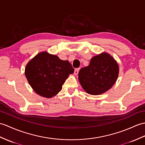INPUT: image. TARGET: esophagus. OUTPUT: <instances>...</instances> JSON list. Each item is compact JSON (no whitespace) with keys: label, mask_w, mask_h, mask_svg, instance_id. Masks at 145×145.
I'll use <instances>...</instances> for the list:
<instances>
[{"label":"esophagus","mask_w":145,"mask_h":145,"mask_svg":"<svg viewBox=\"0 0 145 145\" xmlns=\"http://www.w3.org/2000/svg\"><path fill=\"white\" fill-rule=\"evenodd\" d=\"M79 70H80V69L78 68V69H76L75 70V72H74V74H75V75H78V73L79 72Z\"/></svg>","instance_id":"34e87169"}]
</instances>
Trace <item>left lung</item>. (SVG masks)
Returning <instances> with one entry per match:
<instances>
[{
	"mask_svg": "<svg viewBox=\"0 0 145 145\" xmlns=\"http://www.w3.org/2000/svg\"><path fill=\"white\" fill-rule=\"evenodd\" d=\"M119 72L118 63L109 54L103 52L92 57L88 67L80 69L78 80L87 93L99 95L112 88Z\"/></svg>",
	"mask_w": 145,
	"mask_h": 145,
	"instance_id": "1",
	"label": "left lung"
}]
</instances>
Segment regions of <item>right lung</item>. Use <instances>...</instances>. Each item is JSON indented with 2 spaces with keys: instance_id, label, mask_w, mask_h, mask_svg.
Here are the masks:
<instances>
[{
  "instance_id": "obj_1",
  "label": "right lung",
  "mask_w": 145,
  "mask_h": 145,
  "mask_svg": "<svg viewBox=\"0 0 145 145\" xmlns=\"http://www.w3.org/2000/svg\"><path fill=\"white\" fill-rule=\"evenodd\" d=\"M74 69L68 60H62L47 52L37 54L27 63L25 76L33 89L46 98L56 96Z\"/></svg>"
}]
</instances>
